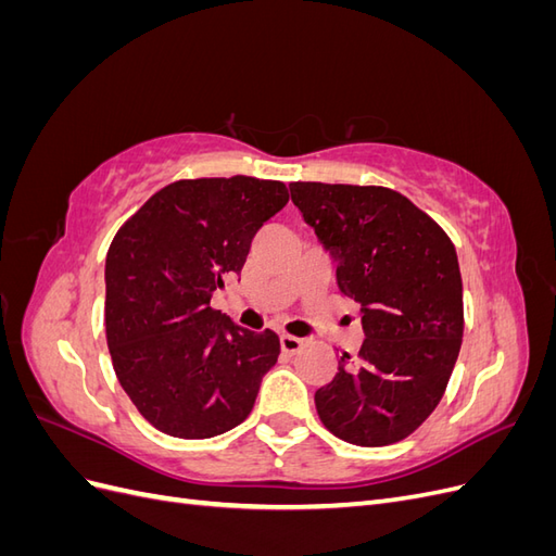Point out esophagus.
<instances>
[{"label":"esophagus","mask_w":556,"mask_h":556,"mask_svg":"<svg viewBox=\"0 0 556 556\" xmlns=\"http://www.w3.org/2000/svg\"><path fill=\"white\" fill-rule=\"evenodd\" d=\"M280 348H282L285 355H296V352L304 348V339H296V336L282 333L280 336Z\"/></svg>","instance_id":"esophagus-1"}]
</instances>
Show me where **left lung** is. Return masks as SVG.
<instances>
[{"label": "left lung", "instance_id": "left-lung-1", "mask_svg": "<svg viewBox=\"0 0 556 556\" xmlns=\"http://www.w3.org/2000/svg\"><path fill=\"white\" fill-rule=\"evenodd\" d=\"M294 206L362 306L357 362L343 352L315 392L323 425L362 447L399 443L439 406L464 336L457 250L410 199L378 185L290 182Z\"/></svg>", "mask_w": 556, "mask_h": 556}]
</instances>
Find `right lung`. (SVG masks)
Instances as JSON below:
<instances>
[{
	"label": "right lung",
	"mask_w": 556,
	"mask_h": 556,
	"mask_svg": "<svg viewBox=\"0 0 556 556\" xmlns=\"http://www.w3.org/2000/svg\"><path fill=\"white\" fill-rule=\"evenodd\" d=\"M280 180H176L117 229L106 255V343L115 376L150 425L213 439L250 415L280 339L211 306L241 274L262 225L288 204Z\"/></svg>",
	"instance_id": "add662e5"
}]
</instances>
